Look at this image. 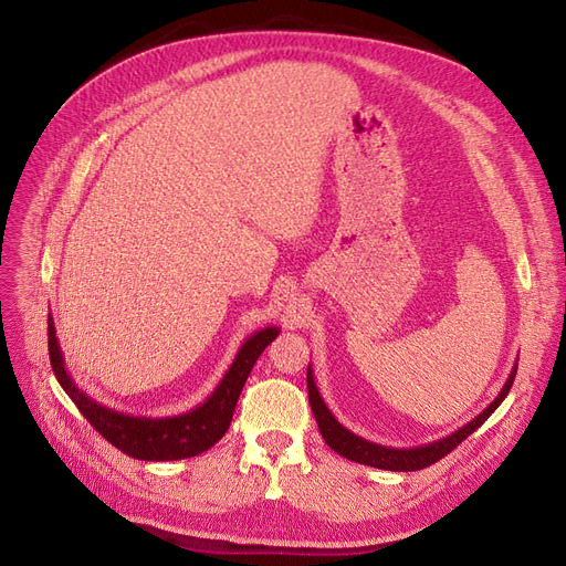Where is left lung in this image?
<instances>
[{"instance_id": "8db88e82", "label": "left lung", "mask_w": 566, "mask_h": 566, "mask_svg": "<svg viewBox=\"0 0 566 566\" xmlns=\"http://www.w3.org/2000/svg\"><path fill=\"white\" fill-rule=\"evenodd\" d=\"M516 369H518V365H514V369H512L507 382H504V388L500 390V395L478 415V418L470 420L468 424H463L461 429H457L450 436H444L440 440H433L429 444H420V448H408V450L385 448V444L369 442V440H365L360 436H355L346 427H342L335 420V415L328 410V406H325V401L321 399L318 390H316L312 365L307 367V392H310V406H312V412H314V418H316L318 431H321L323 440L328 442V448H333L337 454H342L344 459L355 461V463H365V465L380 468V470L412 472V470H422V468L440 461L442 457H448L459 442H463L472 431H478L491 418V412L504 401V397L510 395L512 382L516 378Z\"/></svg>"}]
</instances>
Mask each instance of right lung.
I'll list each match as a JSON object with an SVG mask.
<instances>
[{
  "instance_id": "obj_1",
  "label": "right lung",
  "mask_w": 566,
  "mask_h": 566,
  "mask_svg": "<svg viewBox=\"0 0 566 566\" xmlns=\"http://www.w3.org/2000/svg\"><path fill=\"white\" fill-rule=\"evenodd\" d=\"M277 335L280 328H273V325L250 335L243 342L241 350L235 353L229 371L224 374L213 395L203 403L195 406L192 410L171 415V418H135V415L118 412L94 401L77 388L71 374L66 371L64 355L56 342L54 321L52 316L48 318L50 365L59 385H62L64 392L73 399V403L80 408L88 424H92L107 442H112L114 448L122 450L124 454L142 461H178L211 450L227 433L235 410V401L241 397L243 385L254 363L259 360V355Z\"/></svg>"
}]
</instances>
